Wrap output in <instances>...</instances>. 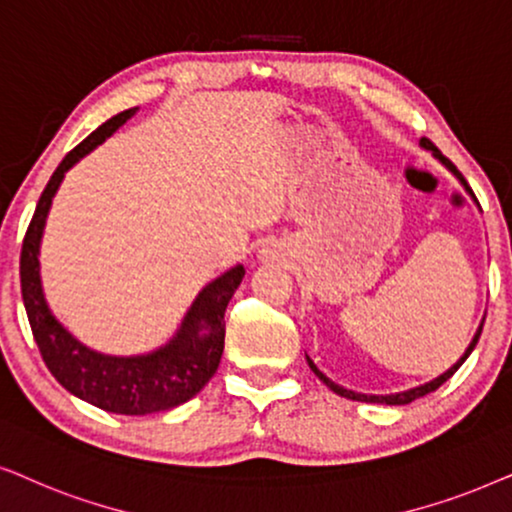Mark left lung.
<instances>
[{
	"instance_id": "obj_1",
	"label": "left lung",
	"mask_w": 512,
	"mask_h": 512,
	"mask_svg": "<svg viewBox=\"0 0 512 512\" xmlns=\"http://www.w3.org/2000/svg\"><path fill=\"white\" fill-rule=\"evenodd\" d=\"M419 145H421V147H424V149H431V152H433V156H435V159H438L440 163H445V166H447L449 170H452V173H454L456 177H459V182H461V185H463V187H466V192H470V187H468L466 177H463V175L459 173V170H456V166H454V163H452V161H449V159H447V156H442V152H440V149H438V147H435L431 140H428V138H421V142H419ZM470 194H473V192H470ZM482 325H485V320H482V323H480V327H478V332H475L473 342H470V344H468V349H466V353H463V356H461L459 360H456V363H454L452 367H449V370H447L445 374H440V377H435L433 381H428V384L414 386V388H410V391H400V393H388V395H367V393H356V391H349V388H344V386H339V384H335V381H332V379H327V377H325V374H323V372H320L316 365H313V360H311L309 356H306V363H309V367H311V370H313V374H316V377H318L320 381H323V384H325V386H330V388H332V391H335L337 395H342V398H349V400H358V403H379V405H407V403H412V400H417V398H424V395H426V393H431V391H435V388H440L442 384H445V381H447L449 377H452V374H454L456 370H459V367L463 365V360H466V358L470 356V351H473V349H475V344H478V339H480V335H482Z\"/></svg>"
}]
</instances>
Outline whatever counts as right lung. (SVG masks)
Masks as SVG:
<instances>
[{
  "instance_id": "obj_1",
  "label": "right lung",
  "mask_w": 512,
  "mask_h": 512,
  "mask_svg": "<svg viewBox=\"0 0 512 512\" xmlns=\"http://www.w3.org/2000/svg\"><path fill=\"white\" fill-rule=\"evenodd\" d=\"M135 112L138 107L105 121L60 161L49 185L39 196L20 250V292H23L34 342L49 372L77 398L105 412L128 414V417L173 410L194 398L208 384L224 351V311L245 276L243 264H236L217 276L189 306L175 337L142 356H107L88 349L53 316L44 299L42 276H39V243H42L53 196L67 170L102 145Z\"/></svg>"
}]
</instances>
